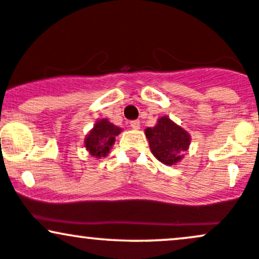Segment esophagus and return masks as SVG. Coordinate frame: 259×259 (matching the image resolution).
<instances>
[{
	"instance_id": "34e87169",
	"label": "esophagus",
	"mask_w": 259,
	"mask_h": 259,
	"mask_svg": "<svg viewBox=\"0 0 259 259\" xmlns=\"http://www.w3.org/2000/svg\"><path fill=\"white\" fill-rule=\"evenodd\" d=\"M130 126H132L133 129L139 130L140 129V121L139 120H132V121H130Z\"/></svg>"
}]
</instances>
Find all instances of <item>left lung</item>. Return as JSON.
Here are the masks:
<instances>
[{
	"mask_svg": "<svg viewBox=\"0 0 259 259\" xmlns=\"http://www.w3.org/2000/svg\"><path fill=\"white\" fill-rule=\"evenodd\" d=\"M145 133L154 157L168 165L179 162L190 145L189 134L168 117L159 118L157 125L147 127Z\"/></svg>",
	"mask_w": 259,
	"mask_h": 259,
	"instance_id": "left-lung-1",
	"label": "left lung"
}]
</instances>
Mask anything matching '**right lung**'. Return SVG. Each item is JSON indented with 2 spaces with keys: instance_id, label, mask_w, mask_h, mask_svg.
I'll list each match as a JSON object with an SVG mask.
<instances>
[{
  "instance_id": "obj_1",
  "label": "right lung",
  "mask_w": 259,
  "mask_h": 259,
  "mask_svg": "<svg viewBox=\"0 0 259 259\" xmlns=\"http://www.w3.org/2000/svg\"><path fill=\"white\" fill-rule=\"evenodd\" d=\"M121 132L114 124L109 123L107 119H101L94 125V129L89 133L85 139V147L91 156L106 157L111 150L112 145L114 144L115 136Z\"/></svg>"
}]
</instances>
